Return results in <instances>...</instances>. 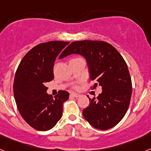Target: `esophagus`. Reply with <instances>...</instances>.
Masks as SVG:
<instances>
[{
	"instance_id": "1",
	"label": "esophagus",
	"mask_w": 151,
	"mask_h": 151,
	"mask_svg": "<svg viewBox=\"0 0 151 151\" xmlns=\"http://www.w3.org/2000/svg\"><path fill=\"white\" fill-rule=\"evenodd\" d=\"M70 95L73 96V97H79L80 94H77V93H74V92H72L71 94H70Z\"/></svg>"
}]
</instances>
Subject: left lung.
<instances>
[{
    "label": "left lung",
    "instance_id": "left-lung-1",
    "mask_svg": "<svg viewBox=\"0 0 151 151\" xmlns=\"http://www.w3.org/2000/svg\"><path fill=\"white\" fill-rule=\"evenodd\" d=\"M72 54L85 57L94 86L102 87L97 97L89 98V105L82 111L84 118L94 128L106 130L120 122L129 109L132 84L129 69L119 52L104 41H73L59 59Z\"/></svg>",
    "mask_w": 151,
    "mask_h": 151
}]
</instances>
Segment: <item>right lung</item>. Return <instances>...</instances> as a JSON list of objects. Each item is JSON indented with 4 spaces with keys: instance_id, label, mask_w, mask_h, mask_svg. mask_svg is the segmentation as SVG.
I'll return each instance as SVG.
<instances>
[{
    "instance_id": "obj_1",
    "label": "right lung",
    "mask_w": 151,
    "mask_h": 151,
    "mask_svg": "<svg viewBox=\"0 0 151 151\" xmlns=\"http://www.w3.org/2000/svg\"><path fill=\"white\" fill-rule=\"evenodd\" d=\"M69 42L52 41L31 49L21 60L16 72L13 94L23 119L38 131L54 128L63 115V104L69 93L60 90L55 97L47 94V82L54 79L56 57Z\"/></svg>"
}]
</instances>
